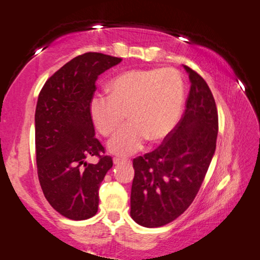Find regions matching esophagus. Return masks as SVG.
Listing matches in <instances>:
<instances>
[{
  "mask_svg": "<svg viewBox=\"0 0 260 260\" xmlns=\"http://www.w3.org/2000/svg\"><path fill=\"white\" fill-rule=\"evenodd\" d=\"M125 160H123V158H120V157H114L113 158V162H114V165H119V164H121V162H123Z\"/></svg>",
  "mask_w": 260,
  "mask_h": 260,
  "instance_id": "esophagus-1",
  "label": "esophagus"
}]
</instances>
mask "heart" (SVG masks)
Listing matches in <instances>:
<instances>
[{
	"instance_id": "b5f03b06",
	"label": "heart",
	"mask_w": 260,
	"mask_h": 260,
	"mask_svg": "<svg viewBox=\"0 0 260 260\" xmlns=\"http://www.w3.org/2000/svg\"><path fill=\"white\" fill-rule=\"evenodd\" d=\"M110 95L95 93L88 111L95 128L110 137L125 120L129 123L108 142L118 155L138 152L146 139L156 142L165 139L179 121L184 96V83L177 70H131L112 79Z\"/></svg>"
}]
</instances>
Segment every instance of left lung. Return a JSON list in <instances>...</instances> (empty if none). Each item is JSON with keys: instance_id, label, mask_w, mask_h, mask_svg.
<instances>
[{"instance_id": "8db88e82", "label": "left lung", "mask_w": 260, "mask_h": 260, "mask_svg": "<svg viewBox=\"0 0 260 260\" xmlns=\"http://www.w3.org/2000/svg\"><path fill=\"white\" fill-rule=\"evenodd\" d=\"M191 86L184 113L164 142L133 160L131 216L146 228L173 222L189 208L216 149L218 113L208 84L184 67Z\"/></svg>"}]
</instances>
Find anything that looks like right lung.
<instances>
[{"label":"right lung","mask_w":260,"mask_h":260,"mask_svg":"<svg viewBox=\"0 0 260 260\" xmlns=\"http://www.w3.org/2000/svg\"><path fill=\"white\" fill-rule=\"evenodd\" d=\"M122 59L100 52L77 56L45 81L35 113L37 174L50 205L67 218L98 211L99 187L113 161L95 138L88 104L95 81ZM88 156L98 164L84 162Z\"/></svg>","instance_id":"right-lung-1"}]
</instances>
